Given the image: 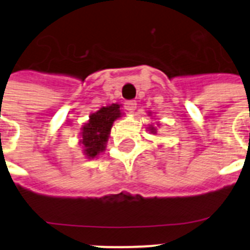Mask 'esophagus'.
Masks as SVG:
<instances>
[{
    "instance_id": "1",
    "label": "esophagus",
    "mask_w": 250,
    "mask_h": 250,
    "mask_svg": "<svg viewBox=\"0 0 250 250\" xmlns=\"http://www.w3.org/2000/svg\"><path fill=\"white\" fill-rule=\"evenodd\" d=\"M125 109L129 112H134L136 110V101L135 100H129L125 103Z\"/></svg>"
}]
</instances>
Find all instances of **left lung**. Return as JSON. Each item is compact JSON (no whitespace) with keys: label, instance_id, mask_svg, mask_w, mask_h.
Here are the masks:
<instances>
[{"label":"left lung","instance_id":"obj_1","mask_svg":"<svg viewBox=\"0 0 250 250\" xmlns=\"http://www.w3.org/2000/svg\"><path fill=\"white\" fill-rule=\"evenodd\" d=\"M150 131H151V132H155V127H150Z\"/></svg>","mask_w":250,"mask_h":250}]
</instances>
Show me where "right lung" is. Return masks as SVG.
<instances>
[{
  "label": "right lung",
  "mask_w": 250,
  "mask_h": 250,
  "mask_svg": "<svg viewBox=\"0 0 250 250\" xmlns=\"http://www.w3.org/2000/svg\"><path fill=\"white\" fill-rule=\"evenodd\" d=\"M120 105L118 104L101 107L90 115L89 123L83 127L81 132V144L87 158H96L105 150L112 124L116 119L120 118Z\"/></svg>",
  "instance_id": "1"
}]
</instances>
